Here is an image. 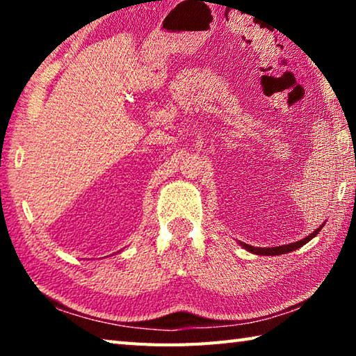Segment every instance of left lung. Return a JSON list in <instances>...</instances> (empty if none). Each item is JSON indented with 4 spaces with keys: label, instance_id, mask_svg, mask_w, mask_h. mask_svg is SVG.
Here are the masks:
<instances>
[{
    "label": "left lung",
    "instance_id": "obj_1",
    "mask_svg": "<svg viewBox=\"0 0 356 356\" xmlns=\"http://www.w3.org/2000/svg\"><path fill=\"white\" fill-rule=\"evenodd\" d=\"M322 227H323V225L318 226L314 232L309 234L308 237L298 240V242H293V243H289V245H281V246H273V248H256V246L246 245V243H242V242H240V245H242L246 251L252 252V254H259V256H280V254H286V252H291V251H295V250L301 248V246L308 243L311 238H314L317 234L321 232Z\"/></svg>",
    "mask_w": 356,
    "mask_h": 356
}]
</instances>
